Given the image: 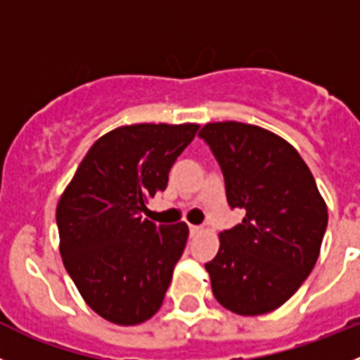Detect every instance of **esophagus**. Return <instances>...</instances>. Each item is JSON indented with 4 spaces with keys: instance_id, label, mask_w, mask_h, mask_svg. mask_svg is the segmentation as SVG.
<instances>
[{
    "instance_id": "obj_1",
    "label": "esophagus",
    "mask_w": 360,
    "mask_h": 360,
    "mask_svg": "<svg viewBox=\"0 0 360 360\" xmlns=\"http://www.w3.org/2000/svg\"><path fill=\"white\" fill-rule=\"evenodd\" d=\"M200 233H202V227H199V226H190V236H191V238L199 236Z\"/></svg>"
}]
</instances>
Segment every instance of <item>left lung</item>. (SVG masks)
<instances>
[{
    "mask_svg": "<svg viewBox=\"0 0 360 360\" xmlns=\"http://www.w3.org/2000/svg\"><path fill=\"white\" fill-rule=\"evenodd\" d=\"M199 136L220 165L229 206L245 210L206 263L211 290L236 314H266L290 300L316 264L327 204L297 149L271 131L229 120L206 124Z\"/></svg>",
    "mask_w": 360,
    "mask_h": 360,
    "instance_id": "left-lung-1",
    "label": "left lung"
}]
</instances>
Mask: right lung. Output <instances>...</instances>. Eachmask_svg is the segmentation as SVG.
<instances>
[{
  "label": "right lung",
  "instance_id": "add662e5",
  "mask_svg": "<svg viewBox=\"0 0 360 360\" xmlns=\"http://www.w3.org/2000/svg\"><path fill=\"white\" fill-rule=\"evenodd\" d=\"M197 124H133L101 136L56 206L63 266L104 320L139 325L156 314L188 240L184 221L142 218L163 191Z\"/></svg>",
  "mask_w": 360,
  "mask_h": 360
}]
</instances>
